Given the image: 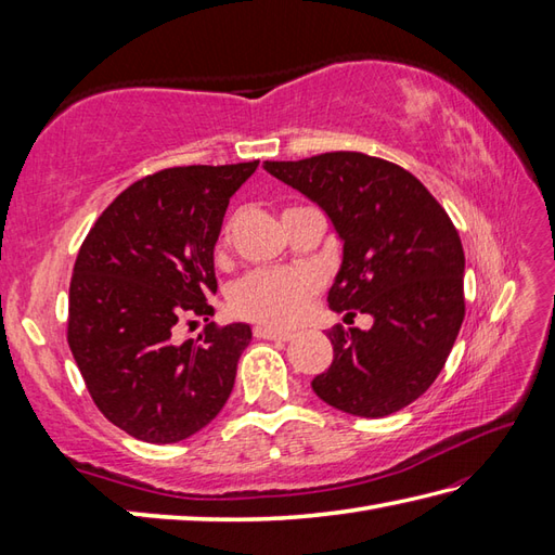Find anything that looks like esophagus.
Masks as SVG:
<instances>
[{"instance_id":"obj_1","label":"esophagus","mask_w":555,"mask_h":555,"mask_svg":"<svg viewBox=\"0 0 555 555\" xmlns=\"http://www.w3.org/2000/svg\"><path fill=\"white\" fill-rule=\"evenodd\" d=\"M253 332L257 338H267V340H291L293 338V334L276 332V328H271V326H255Z\"/></svg>"}]
</instances>
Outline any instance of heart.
Here are the masks:
<instances>
[{
	"mask_svg": "<svg viewBox=\"0 0 555 555\" xmlns=\"http://www.w3.org/2000/svg\"><path fill=\"white\" fill-rule=\"evenodd\" d=\"M229 243V231L219 245ZM320 281L308 269H259L241 279L231 293V310L262 326L286 328L302 320Z\"/></svg>",
	"mask_w": 555,
	"mask_h": 555,
	"instance_id": "heart-1",
	"label": "heart"
}]
</instances>
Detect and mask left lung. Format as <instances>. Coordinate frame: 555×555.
Instances as JSON below:
<instances>
[{
    "mask_svg": "<svg viewBox=\"0 0 555 555\" xmlns=\"http://www.w3.org/2000/svg\"><path fill=\"white\" fill-rule=\"evenodd\" d=\"M324 209L344 243L328 308L372 317L367 332L336 324L334 362L312 379L324 403L386 417L434 384L465 317V253L446 209L415 176L362 152L264 162Z\"/></svg>",
    "mask_w": 555,
    "mask_h": 555,
    "instance_id": "left-lung-1",
    "label": "left lung"
}]
</instances>
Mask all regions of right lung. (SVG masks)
Returning <instances> with one entry per match:
<instances>
[{
  "label": "right lung",
  "instance_id": "right-lung-1",
  "mask_svg": "<svg viewBox=\"0 0 555 555\" xmlns=\"http://www.w3.org/2000/svg\"><path fill=\"white\" fill-rule=\"evenodd\" d=\"M259 162L173 167L128 185L76 257L68 348L100 412L147 443H179L227 403L247 324L209 322L197 340L176 324L215 314V245L231 195Z\"/></svg>",
  "mask_w": 555,
  "mask_h": 555
}]
</instances>
